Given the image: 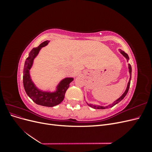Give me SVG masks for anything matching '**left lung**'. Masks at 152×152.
Instances as JSON below:
<instances>
[{"label": "left lung", "mask_w": 152, "mask_h": 152, "mask_svg": "<svg viewBox=\"0 0 152 152\" xmlns=\"http://www.w3.org/2000/svg\"><path fill=\"white\" fill-rule=\"evenodd\" d=\"M121 53L124 56H125L127 59H129V56H128V54H127L126 53H125L124 51H123V50H121ZM129 73H130V79H129V82H128L127 87V89H126V91H125V93H124L122 94V96H121V97L120 98H118V99H117V100L115 101V102L113 104H112V105H110V106H109V107H101V106H94V105H92V104H88V105L89 106V107H92V108H95V109H105L106 108H108V107H112V106H113V105H115V104H116L117 103L120 102L121 100H122V99L124 98V97H125V96H126V94H127V92H128V91H129V86H130L131 79V72H132V68H131V66L130 64H129Z\"/></svg>", "instance_id": "8db88e82"}]
</instances>
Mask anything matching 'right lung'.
<instances>
[{
    "instance_id": "right-lung-1",
    "label": "right lung",
    "mask_w": 152,
    "mask_h": 152,
    "mask_svg": "<svg viewBox=\"0 0 152 152\" xmlns=\"http://www.w3.org/2000/svg\"><path fill=\"white\" fill-rule=\"evenodd\" d=\"M49 43L46 40L40 44L37 48H34L29 53V56L26 59L23 69V86L26 93L29 97L37 104L44 106V107H52L61 103L65 98V94L66 90L68 89L69 84L73 80L72 78H66L63 80L58 87L56 93H42L36 88L31 82L29 70L30 69L34 58L37 55L41 48L44 47Z\"/></svg>"
}]
</instances>
